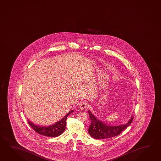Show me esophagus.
<instances>
[{
  "label": "esophagus",
  "mask_w": 161,
  "mask_h": 161,
  "mask_svg": "<svg viewBox=\"0 0 161 161\" xmlns=\"http://www.w3.org/2000/svg\"><path fill=\"white\" fill-rule=\"evenodd\" d=\"M88 106L89 105H88L87 103L83 102V103H81L80 104H79V108L81 109V110H85L86 109L88 108Z\"/></svg>",
  "instance_id": "1"
}]
</instances>
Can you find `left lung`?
I'll return each instance as SVG.
<instances>
[{
	"instance_id": "left-lung-1",
	"label": "left lung",
	"mask_w": 161,
	"mask_h": 161,
	"mask_svg": "<svg viewBox=\"0 0 161 161\" xmlns=\"http://www.w3.org/2000/svg\"><path fill=\"white\" fill-rule=\"evenodd\" d=\"M88 113L91 119V125L88 129V134L96 139L110 138L119 135L132 123L133 119V117H131L126 124L120 126H110L97 119L90 111H88Z\"/></svg>"
}]
</instances>
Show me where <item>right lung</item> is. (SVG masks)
I'll list each match as a JSON object with an SVG mask.
<instances>
[{"label": "right lung", "instance_id": "right-lung-1", "mask_svg": "<svg viewBox=\"0 0 161 161\" xmlns=\"http://www.w3.org/2000/svg\"><path fill=\"white\" fill-rule=\"evenodd\" d=\"M73 112H74V111H70L62 119L60 120L55 124L51 126L47 127L37 126L28 120L29 125L31 127L32 129L34 130L35 132L41 135L50 137H57L58 136L61 135L66 129L67 118L69 116V114Z\"/></svg>", "mask_w": 161, "mask_h": 161}]
</instances>
